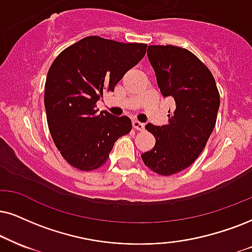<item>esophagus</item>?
Here are the masks:
<instances>
[{
    "label": "esophagus",
    "mask_w": 252,
    "mask_h": 252,
    "mask_svg": "<svg viewBox=\"0 0 252 252\" xmlns=\"http://www.w3.org/2000/svg\"><path fill=\"white\" fill-rule=\"evenodd\" d=\"M132 125H133V128L136 129V131H142V129L145 128V124H142V123H140V121H138V120L133 121Z\"/></svg>",
    "instance_id": "34e87169"
}]
</instances>
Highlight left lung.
<instances>
[{
	"label": "left lung",
	"instance_id": "1",
	"mask_svg": "<svg viewBox=\"0 0 252 252\" xmlns=\"http://www.w3.org/2000/svg\"><path fill=\"white\" fill-rule=\"evenodd\" d=\"M148 60L163 97H172L175 108L168 125L145 128L155 146L141 154L144 163L160 175H173L197 159L216 124L220 93L209 69L192 52L174 45H150Z\"/></svg>",
	"mask_w": 252,
	"mask_h": 252
}]
</instances>
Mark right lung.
<instances>
[{"instance_id": "right-lung-1", "label": "right lung", "mask_w": 252, "mask_h": 252, "mask_svg": "<svg viewBox=\"0 0 252 252\" xmlns=\"http://www.w3.org/2000/svg\"><path fill=\"white\" fill-rule=\"evenodd\" d=\"M147 44L89 36L61 52L45 82L44 105L51 136L62 157L80 170L106 163L120 136L131 132L128 117L98 113L97 101L146 54Z\"/></svg>"}]
</instances>
